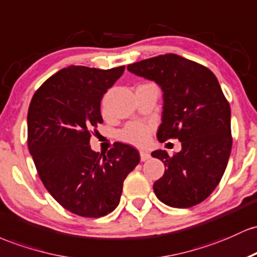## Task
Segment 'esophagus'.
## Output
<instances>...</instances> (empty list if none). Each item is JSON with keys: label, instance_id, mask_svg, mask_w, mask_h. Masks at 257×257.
Returning a JSON list of instances; mask_svg holds the SVG:
<instances>
[{"label": "esophagus", "instance_id": "1", "mask_svg": "<svg viewBox=\"0 0 257 257\" xmlns=\"http://www.w3.org/2000/svg\"><path fill=\"white\" fill-rule=\"evenodd\" d=\"M140 154H141V160H142V161L148 160L149 158H151V154H149L148 152H141Z\"/></svg>", "mask_w": 257, "mask_h": 257}]
</instances>
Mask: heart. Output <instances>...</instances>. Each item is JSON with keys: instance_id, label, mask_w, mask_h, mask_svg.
I'll return each mask as SVG.
<instances>
[{"instance_id": "b5f03b06", "label": "heart", "mask_w": 257, "mask_h": 257, "mask_svg": "<svg viewBox=\"0 0 257 257\" xmlns=\"http://www.w3.org/2000/svg\"><path fill=\"white\" fill-rule=\"evenodd\" d=\"M152 132L153 126L151 123L135 121V122L127 123L122 128V131L120 132V138L126 143L134 144L137 147H144L149 143Z\"/></svg>"}]
</instances>
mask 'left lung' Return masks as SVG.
Masks as SVG:
<instances>
[{"label": "left lung", "instance_id": "8db88e82", "mask_svg": "<svg viewBox=\"0 0 257 257\" xmlns=\"http://www.w3.org/2000/svg\"><path fill=\"white\" fill-rule=\"evenodd\" d=\"M127 69L155 81L164 92L158 140L182 144L174 155L152 153L166 167L153 186L155 195L178 209L198 205L220 183L232 149L230 106L220 83L206 66L172 53L141 60Z\"/></svg>", "mask_w": 257, "mask_h": 257}]
</instances>
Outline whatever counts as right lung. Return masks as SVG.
Wrapping results in <instances>:
<instances>
[{"instance_id": "right-lung-1", "label": "right lung", "mask_w": 257, "mask_h": 257, "mask_svg": "<svg viewBox=\"0 0 257 257\" xmlns=\"http://www.w3.org/2000/svg\"><path fill=\"white\" fill-rule=\"evenodd\" d=\"M125 71L70 65L37 88L28 111V147L50 194L68 211L102 217L119 205L125 178L140 163L134 147L114 143L106 154L91 149L102 123L100 100Z\"/></svg>"}]
</instances>
